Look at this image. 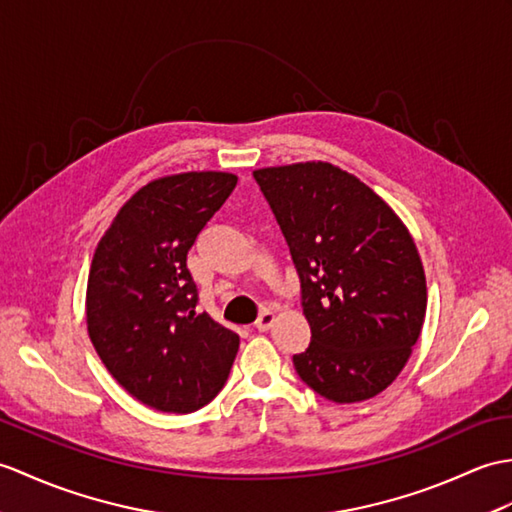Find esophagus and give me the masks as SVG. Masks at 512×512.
<instances>
[{"label":"esophagus","instance_id":"esophagus-1","mask_svg":"<svg viewBox=\"0 0 512 512\" xmlns=\"http://www.w3.org/2000/svg\"><path fill=\"white\" fill-rule=\"evenodd\" d=\"M272 323H275V314H272L270 310H264L259 314L255 327H257V331H268L272 327Z\"/></svg>","mask_w":512,"mask_h":512}]
</instances>
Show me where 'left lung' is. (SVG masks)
I'll use <instances>...</instances> for the list:
<instances>
[{"mask_svg":"<svg viewBox=\"0 0 512 512\" xmlns=\"http://www.w3.org/2000/svg\"><path fill=\"white\" fill-rule=\"evenodd\" d=\"M301 281L312 342L296 373L336 403L395 382L421 336L425 272L406 224L360 178L323 161L253 172Z\"/></svg>","mask_w":512,"mask_h":512,"instance_id":"left-lung-1","label":"left lung"}]
</instances>
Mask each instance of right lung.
<instances>
[{
	"label": "right lung",
	"mask_w": 512,
	"mask_h": 512,
	"mask_svg": "<svg viewBox=\"0 0 512 512\" xmlns=\"http://www.w3.org/2000/svg\"><path fill=\"white\" fill-rule=\"evenodd\" d=\"M237 185L227 172H185L144 185L95 248L87 329L109 373L146 406L187 414L218 395L240 336L198 314L187 253Z\"/></svg>",
	"instance_id": "right-lung-1"
}]
</instances>
